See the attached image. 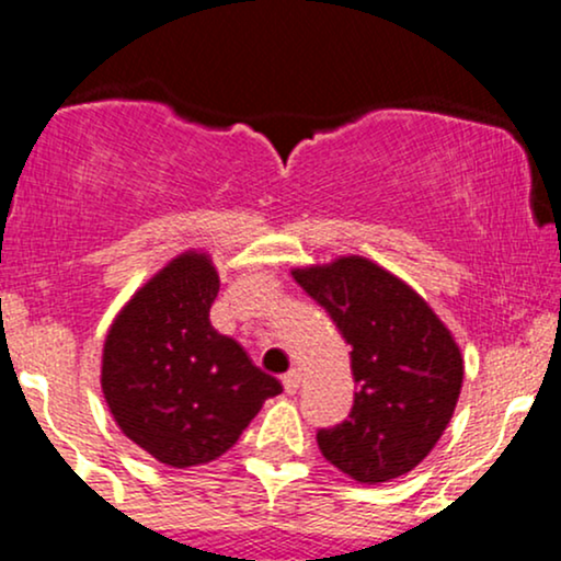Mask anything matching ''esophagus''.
I'll use <instances>...</instances> for the list:
<instances>
[{
	"mask_svg": "<svg viewBox=\"0 0 561 561\" xmlns=\"http://www.w3.org/2000/svg\"><path fill=\"white\" fill-rule=\"evenodd\" d=\"M282 385H285L287 392H298L300 388V371L298 369H289L285 377H282Z\"/></svg>",
	"mask_w": 561,
	"mask_h": 561,
	"instance_id": "1",
	"label": "esophagus"
}]
</instances>
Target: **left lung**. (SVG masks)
<instances>
[{
	"mask_svg": "<svg viewBox=\"0 0 561 561\" xmlns=\"http://www.w3.org/2000/svg\"><path fill=\"white\" fill-rule=\"evenodd\" d=\"M293 276L351 345L356 379L347 420L317 433L321 456L366 485L411 472L459 401L465 358L448 327L405 282L362 255Z\"/></svg>",
	"mask_w": 561,
	"mask_h": 561,
	"instance_id": "obj_1",
	"label": "left lung"
}]
</instances>
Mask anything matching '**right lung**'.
Listing matches in <instances>:
<instances>
[{
  "instance_id": "1",
  "label": "right lung",
  "mask_w": 561,
  "mask_h": 561,
  "mask_svg": "<svg viewBox=\"0 0 561 561\" xmlns=\"http://www.w3.org/2000/svg\"><path fill=\"white\" fill-rule=\"evenodd\" d=\"M218 272L205 253H182L139 287L111 324L102 392L128 440L160 465H208L240 440L279 379L210 324Z\"/></svg>"
}]
</instances>
